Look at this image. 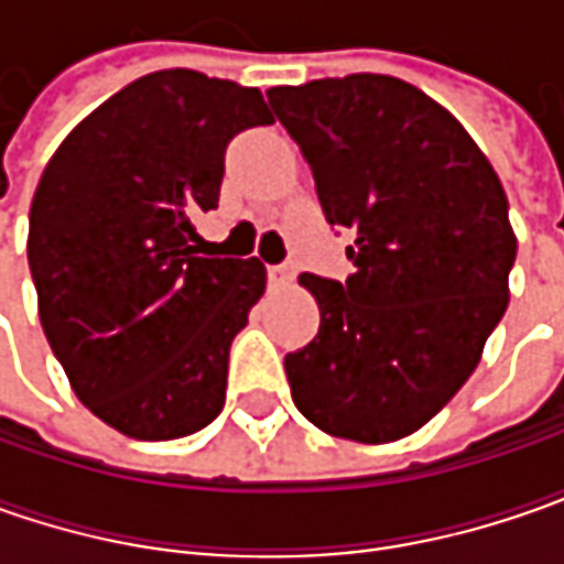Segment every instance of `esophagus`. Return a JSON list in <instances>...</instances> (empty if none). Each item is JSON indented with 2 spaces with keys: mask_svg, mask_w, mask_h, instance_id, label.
<instances>
[{
  "mask_svg": "<svg viewBox=\"0 0 564 564\" xmlns=\"http://www.w3.org/2000/svg\"><path fill=\"white\" fill-rule=\"evenodd\" d=\"M267 275H270L272 285H289L294 279V263L289 260V263H272V267H267Z\"/></svg>",
  "mask_w": 564,
  "mask_h": 564,
  "instance_id": "esophagus-1",
  "label": "esophagus"
}]
</instances>
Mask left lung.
I'll list each match as a JSON object with an SVG mask.
<instances>
[{
    "instance_id": "obj_1",
    "label": "left lung",
    "mask_w": 564,
    "mask_h": 564,
    "mask_svg": "<svg viewBox=\"0 0 564 564\" xmlns=\"http://www.w3.org/2000/svg\"><path fill=\"white\" fill-rule=\"evenodd\" d=\"M267 99L326 223L355 235L345 282L301 275L319 333L285 355L292 399L329 436L401 440L465 386L509 307V197L458 119L399 77H323Z\"/></svg>"
}]
</instances>
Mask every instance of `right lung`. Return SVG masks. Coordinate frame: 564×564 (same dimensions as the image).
Instances as JSON below:
<instances>
[{
  "mask_svg": "<svg viewBox=\"0 0 564 564\" xmlns=\"http://www.w3.org/2000/svg\"><path fill=\"white\" fill-rule=\"evenodd\" d=\"M272 124L257 87L191 68L109 97L55 150L31 204L40 323L75 395L134 440H178L226 404L228 348L267 289L257 257H206L226 147Z\"/></svg>",
  "mask_w": 564,
  "mask_h": 564,
  "instance_id": "1",
  "label": "right lung"
}]
</instances>
